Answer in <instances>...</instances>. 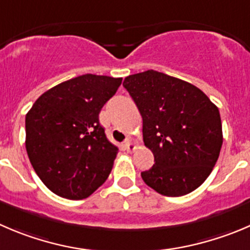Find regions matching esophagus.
Masks as SVG:
<instances>
[{
  "label": "esophagus",
  "instance_id": "34e87169",
  "mask_svg": "<svg viewBox=\"0 0 250 250\" xmlns=\"http://www.w3.org/2000/svg\"><path fill=\"white\" fill-rule=\"evenodd\" d=\"M123 145H125V149L127 150L128 152L133 151V150H134L135 147H137V146H135V144H134V143H133L132 140H129V139H127V140H125V144H123Z\"/></svg>",
  "mask_w": 250,
  "mask_h": 250
}]
</instances>
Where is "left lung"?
<instances>
[{
  "instance_id": "8db88e82",
  "label": "left lung",
  "mask_w": 250,
  "mask_h": 250,
  "mask_svg": "<svg viewBox=\"0 0 250 250\" xmlns=\"http://www.w3.org/2000/svg\"><path fill=\"white\" fill-rule=\"evenodd\" d=\"M123 86L142 115L144 144L154 154L143 181L166 197L197 189L222 146L217 106L193 84L152 69L128 76Z\"/></svg>"
}]
</instances>
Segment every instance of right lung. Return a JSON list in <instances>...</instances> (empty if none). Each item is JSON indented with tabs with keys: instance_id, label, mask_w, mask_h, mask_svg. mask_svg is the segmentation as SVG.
Here are the masks:
<instances>
[{
	"instance_id": "right-lung-1",
	"label": "right lung",
	"mask_w": 250,
	"mask_h": 250,
	"mask_svg": "<svg viewBox=\"0 0 250 250\" xmlns=\"http://www.w3.org/2000/svg\"><path fill=\"white\" fill-rule=\"evenodd\" d=\"M122 78L84 74L53 86L25 116V147L33 168L55 194L81 200L107 179L118 147L99 122Z\"/></svg>"
}]
</instances>
